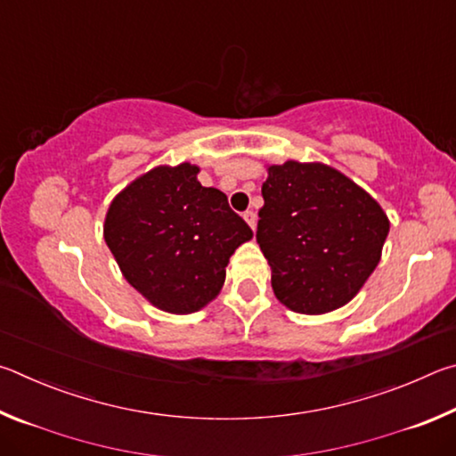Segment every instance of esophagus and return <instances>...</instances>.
<instances>
[{
	"mask_svg": "<svg viewBox=\"0 0 456 456\" xmlns=\"http://www.w3.org/2000/svg\"><path fill=\"white\" fill-rule=\"evenodd\" d=\"M243 219L247 221V225H249L251 229H256V225H257V215L253 213V211H245L243 213Z\"/></svg>",
	"mask_w": 456,
	"mask_h": 456,
	"instance_id": "esophagus-1",
	"label": "esophagus"
}]
</instances>
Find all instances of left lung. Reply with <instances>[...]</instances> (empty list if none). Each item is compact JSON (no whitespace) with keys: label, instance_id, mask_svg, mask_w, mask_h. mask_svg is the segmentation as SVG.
<instances>
[{"label":"left lung","instance_id":"obj_1","mask_svg":"<svg viewBox=\"0 0 456 456\" xmlns=\"http://www.w3.org/2000/svg\"><path fill=\"white\" fill-rule=\"evenodd\" d=\"M257 243L275 297L318 315L354 299L380 264L390 221L374 197L323 163L267 167Z\"/></svg>","mask_w":456,"mask_h":456}]
</instances>
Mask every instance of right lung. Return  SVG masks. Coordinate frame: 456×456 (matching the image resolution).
<instances>
[{
	"mask_svg": "<svg viewBox=\"0 0 456 456\" xmlns=\"http://www.w3.org/2000/svg\"><path fill=\"white\" fill-rule=\"evenodd\" d=\"M199 167L151 168L112 199L104 241L125 280L168 314L203 310L219 296L225 267L253 231L225 192L203 187Z\"/></svg>",
	"mask_w": 456,
	"mask_h": 456,
	"instance_id": "add662e5",
	"label": "right lung"
}]
</instances>
